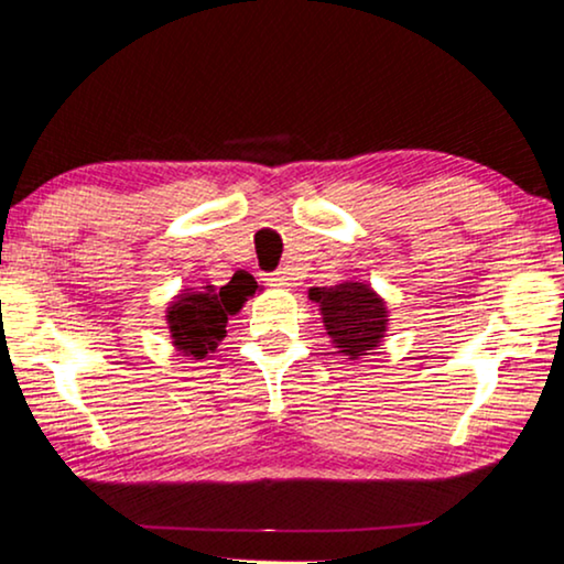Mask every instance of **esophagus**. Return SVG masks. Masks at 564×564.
I'll use <instances>...</instances> for the list:
<instances>
[{"instance_id": "esophagus-1", "label": "esophagus", "mask_w": 564, "mask_h": 564, "mask_svg": "<svg viewBox=\"0 0 564 564\" xmlns=\"http://www.w3.org/2000/svg\"><path fill=\"white\" fill-rule=\"evenodd\" d=\"M289 281H291V278H289V270H286V268L275 270V273L268 275L270 286H289Z\"/></svg>"}]
</instances>
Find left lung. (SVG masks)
<instances>
[{"instance_id":"left-lung-1","label":"left lung","mask_w":564,"mask_h":564,"mask_svg":"<svg viewBox=\"0 0 564 564\" xmlns=\"http://www.w3.org/2000/svg\"><path fill=\"white\" fill-rule=\"evenodd\" d=\"M310 299L319 304L325 330L335 354L359 359L382 344L388 330V306L367 283L344 281L338 286L310 289Z\"/></svg>"}]
</instances>
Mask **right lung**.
Here are the masks:
<instances>
[{
    "label": "right lung",
    "instance_id": "obj_1",
    "mask_svg": "<svg viewBox=\"0 0 564 564\" xmlns=\"http://www.w3.org/2000/svg\"><path fill=\"white\" fill-rule=\"evenodd\" d=\"M254 291H258V281L247 270H237L231 281L220 289L203 286L199 291H184L166 310L174 346L184 356H195V359L216 351L220 340L226 338L229 317L237 315Z\"/></svg>",
    "mask_w": 564,
    "mask_h": 564
}]
</instances>
